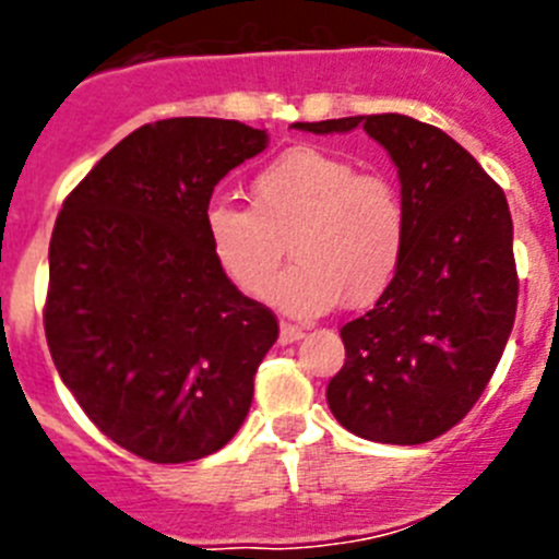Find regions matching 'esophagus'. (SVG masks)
Instances as JSON below:
<instances>
[{
    "label": "esophagus",
    "instance_id": "esophagus-1",
    "mask_svg": "<svg viewBox=\"0 0 559 559\" xmlns=\"http://www.w3.org/2000/svg\"><path fill=\"white\" fill-rule=\"evenodd\" d=\"M305 335L302 328H296V324H280V344H294Z\"/></svg>",
    "mask_w": 559,
    "mask_h": 559
}]
</instances>
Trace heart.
<instances>
[{
	"label": "heart",
	"instance_id": "heart-1",
	"mask_svg": "<svg viewBox=\"0 0 559 559\" xmlns=\"http://www.w3.org/2000/svg\"><path fill=\"white\" fill-rule=\"evenodd\" d=\"M204 235L218 269L246 296L269 294L288 240L296 263L271 299L294 316H319L341 299L367 305L386 290L406 249V210L389 179L302 145L257 170L251 210L212 201Z\"/></svg>",
	"mask_w": 559,
	"mask_h": 559
}]
</instances>
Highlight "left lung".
I'll list each match as a JSON object with an SVG mask.
<instances>
[{
  "label": "left lung",
  "instance_id": "8db88e82",
  "mask_svg": "<svg viewBox=\"0 0 559 559\" xmlns=\"http://www.w3.org/2000/svg\"><path fill=\"white\" fill-rule=\"evenodd\" d=\"M372 136L392 156L406 249L374 308L341 328L347 360L328 406L355 437L423 445L453 428L490 383L518 308L503 190L445 131L403 114L294 122Z\"/></svg>",
  "mask_w": 559,
  "mask_h": 559
}]
</instances>
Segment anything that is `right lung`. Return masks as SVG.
<instances>
[{
  "mask_svg": "<svg viewBox=\"0 0 559 559\" xmlns=\"http://www.w3.org/2000/svg\"><path fill=\"white\" fill-rule=\"evenodd\" d=\"M265 145L269 133L237 120L142 126L69 192L52 229L49 355L86 417L147 462L221 451L280 333L204 235L215 185Z\"/></svg>",
  "mask_w": 559,
  "mask_h": 559,
  "instance_id": "add662e5",
  "label": "right lung"
}]
</instances>
